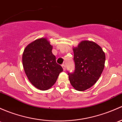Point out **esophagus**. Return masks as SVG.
Listing matches in <instances>:
<instances>
[{
    "label": "esophagus",
    "mask_w": 122,
    "mask_h": 122,
    "mask_svg": "<svg viewBox=\"0 0 122 122\" xmlns=\"http://www.w3.org/2000/svg\"><path fill=\"white\" fill-rule=\"evenodd\" d=\"M62 68H63L64 71H65V70H66V67H65V65L64 64H62Z\"/></svg>",
    "instance_id": "34e87169"
}]
</instances>
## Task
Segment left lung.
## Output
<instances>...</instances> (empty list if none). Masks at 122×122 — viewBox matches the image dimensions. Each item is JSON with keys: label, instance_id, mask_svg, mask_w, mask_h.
I'll return each instance as SVG.
<instances>
[{"label": "left lung", "instance_id": "1", "mask_svg": "<svg viewBox=\"0 0 122 122\" xmlns=\"http://www.w3.org/2000/svg\"><path fill=\"white\" fill-rule=\"evenodd\" d=\"M75 71L69 73V80L76 90L84 91L92 86L105 67V54L102 48L91 41H82L73 48Z\"/></svg>", "mask_w": 122, "mask_h": 122}]
</instances>
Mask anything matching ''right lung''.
<instances>
[{
	"instance_id": "right-lung-1",
	"label": "right lung",
	"mask_w": 122,
	"mask_h": 122,
	"mask_svg": "<svg viewBox=\"0 0 122 122\" xmlns=\"http://www.w3.org/2000/svg\"><path fill=\"white\" fill-rule=\"evenodd\" d=\"M52 46L46 38L36 40L27 46L22 56L24 70L29 81L40 90H47L56 83L62 66L56 62Z\"/></svg>"
}]
</instances>
